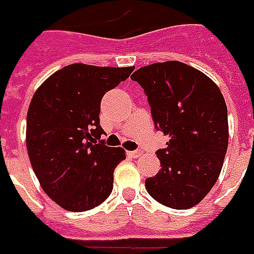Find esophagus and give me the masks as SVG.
<instances>
[{
	"mask_svg": "<svg viewBox=\"0 0 254 254\" xmlns=\"http://www.w3.org/2000/svg\"><path fill=\"white\" fill-rule=\"evenodd\" d=\"M127 156H129V157H138V156H140V151L127 152Z\"/></svg>",
	"mask_w": 254,
	"mask_h": 254,
	"instance_id": "34e87169",
	"label": "esophagus"
}]
</instances>
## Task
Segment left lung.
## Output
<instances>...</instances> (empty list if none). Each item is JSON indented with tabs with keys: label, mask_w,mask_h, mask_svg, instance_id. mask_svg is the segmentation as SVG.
I'll return each mask as SVG.
<instances>
[{
	"label": "left lung",
	"mask_w": 254,
	"mask_h": 254,
	"mask_svg": "<svg viewBox=\"0 0 254 254\" xmlns=\"http://www.w3.org/2000/svg\"><path fill=\"white\" fill-rule=\"evenodd\" d=\"M144 89L156 130L170 137L156 152L161 168L145 189L171 208L198 204L222 170L229 142L227 108L218 86L194 67L176 60L133 72Z\"/></svg>",
	"instance_id": "obj_1"
}]
</instances>
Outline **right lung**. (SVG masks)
<instances>
[{"label":"right lung","instance_id":"1","mask_svg":"<svg viewBox=\"0 0 254 254\" xmlns=\"http://www.w3.org/2000/svg\"><path fill=\"white\" fill-rule=\"evenodd\" d=\"M133 69L69 64L32 98L27 116L32 168L46 194L68 211L91 210L112 194L114 168L127 156L101 138V99Z\"/></svg>","mask_w":254,"mask_h":254}]
</instances>
